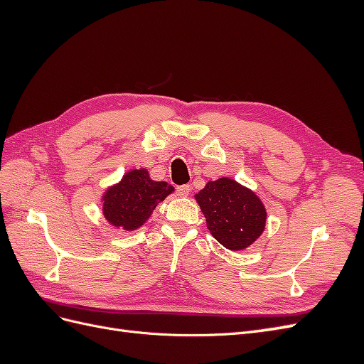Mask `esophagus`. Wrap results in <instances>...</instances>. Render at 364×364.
Wrapping results in <instances>:
<instances>
[{
  "label": "esophagus",
  "mask_w": 364,
  "mask_h": 364,
  "mask_svg": "<svg viewBox=\"0 0 364 364\" xmlns=\"http://www.w3.org/2000/svg\"><path fill=\"white\" fill-rule=\"evenodd\" d=\"M191 193V186L190 185H181L178 186V194L182 197H186Z\"/></svg>",
  "instance_id": "obj_1"
}]
</instances>
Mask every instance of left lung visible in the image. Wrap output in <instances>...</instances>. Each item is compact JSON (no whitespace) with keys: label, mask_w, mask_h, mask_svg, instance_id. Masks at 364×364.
<instances>
[{"label":"left lung","mask_w":364,"mask_h":364,"mask_svg":"<svg viewBox=\"0 0 364 364\" xmlns=\"http://www.w3.org/2000/svg\"><path fill=\"white\" fill-rule=\"evenodd\" d=\"M209 232L229 250H243L266 228L267 213L259 197L229 178L209 181L196 196Z\"/></svg>","instance_id":"1"}]
</instances>
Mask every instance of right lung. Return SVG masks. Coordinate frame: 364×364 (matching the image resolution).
<instances>
[{"instance_id": "obj_1", "label": "right lung", "mask_w": 364, "mask_h": 364, "mask_svg": "<svg viewBox=\"0 0 364 364\" xmlns=\"http://www.w3.org/2000/svg\"><path fill=\"white\" fill-rule=\"evenodd\" d=\"M173 191L167 182L151 181L146 168L130 170L105 191L103 215L114 228L130 232L144 225L153 209Z\"/></svg>"}]
</instances>
